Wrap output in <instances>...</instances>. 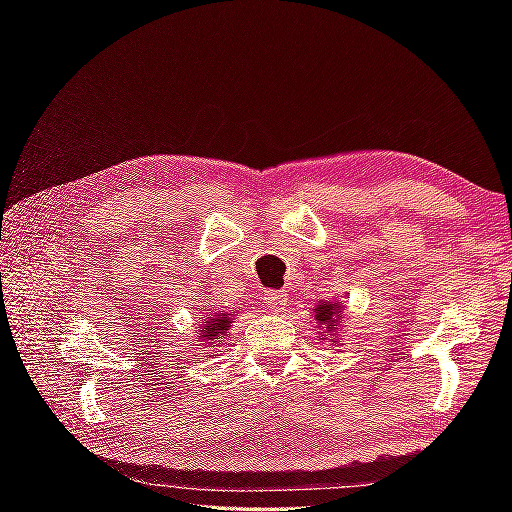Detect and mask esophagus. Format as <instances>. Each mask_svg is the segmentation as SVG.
<instances>
[{
  "label": "esophagus",
  "instance_id": "obj_1",
  "mask_svg": "<svg viewBox=\"0 0 512 512\" xmlns=\"http://www.w3.org/2000/svg\"><path fill=\"white\" fill-rule=\"evenodd\" d=\"M288 301V295L284 290H266L264 292V306L270 310V312H281L286 306Z\"/></svg>",
  "mask_w": 512,
  "mask_h": 512
}]
</instances>
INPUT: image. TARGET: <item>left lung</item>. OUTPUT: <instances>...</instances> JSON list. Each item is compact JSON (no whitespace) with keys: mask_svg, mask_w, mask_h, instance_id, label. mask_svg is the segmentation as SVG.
<instances>
[{"mask_svg":"<svg viewBox=\"0 0 512 512\" xmlns=\"http://www.w3.org/2000/svg\"><path fill=\"white\" fill-rule=\"evenodd\" d=\"M339 303H336V306H334V303H321V306H317V310H314V312H317V314H314V319H317L319 323H323V325H328V328H325V330H328V332H332V330H336L334 328V323L336 321H339ZM341 317H343V314H341Z\"/></svg>","mask_w":512,"mask_h":512,"instance_id":"obj_1","label":"left lung"}]
</instances>
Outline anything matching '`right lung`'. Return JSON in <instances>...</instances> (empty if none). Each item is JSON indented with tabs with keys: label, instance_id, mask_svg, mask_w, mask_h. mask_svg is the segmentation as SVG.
<instances>
[{
	"label": "right lung",
	"instance_id": "right-lung-1",
	"mask_svg": "<svg viewBox=\"0 0 512 512\" xmlns=\"http://www.w3.org/2000/svg\"><path fill=\"white\" fill-rule=\"evenodd\" d=\"M228 328H231V321H228L226 314H213L209 321H204V330L200 332L204 341H213L217 336H222Z\"/></svg>",
	"mask_w": 512,
	"mask_h": 512
}]
</instances>
